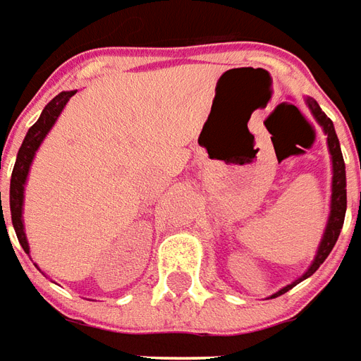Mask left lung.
Masks as SVG:
<instances>
[{"mask_svg":"<svg viewBox=\"0 0 361 361\" xmlns=\"http://www.w3.org/2000/svg\"><path fill=\"white\" fill-rule=\"evenodd\" d=\"M307 104L313 116L317 118V122L323 126L324 134H326V142H329V149H331L332 155V200H331V216H329V224H326V229H324L323 241L319 245V250H317V257L313 260V264L309 268L305 274L301 276L299 280H295L290 286H286L282 290L274 293L272 298H278L282 295L288 290H291L293 286H298L301 280H305L311 274H315V270L324 262V258L329 257V252L334 247V243L338 239L340 229H342V224H344V216H346V169H344V159H342V152H340L338 137H336V132H334V126H332V120L326 118V114L321 111V106L313 101V99H307Z\"/></svg>","mask_w":361,"mask_h":361,"instance_id":"1","label":"left lung"}]
</instances>
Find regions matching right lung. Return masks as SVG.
I'll use <instances>...</instances> for the list:
<instances>
[{
  "instance_id": "obj_1",
  "label": "right lung",
  "mask_w": 361,
  "mask_h": 361,
  "mask_svg": "<svg viewBox=\"0 0 361 361\" xmlns=\"http://www.w3.org/2000/svg\"><path fill=\"white\" fill-rule=\"evenodd\" d=\"M75 94V91H63V93L56 94L50 103L46 104L44 111L40 114V118L29 128V132L23 140V145L19 147V153H17V161H15V167H13L11 175V188H9V206H11V221L13 227H15V233H17V239L21 243V247L25 249V252L29 255V243H27V237H25V231H23V190H25V180H27V175H29V167L32 163V157H35V152L38 149V145L42 144L44 135L48 134V130L54 126L56 118L60 116V112L66 106V103L70 101L71 97ZM1 217H4V209H1ZM7 229V227H5Z\"/></svg>"
}]
</instances>
